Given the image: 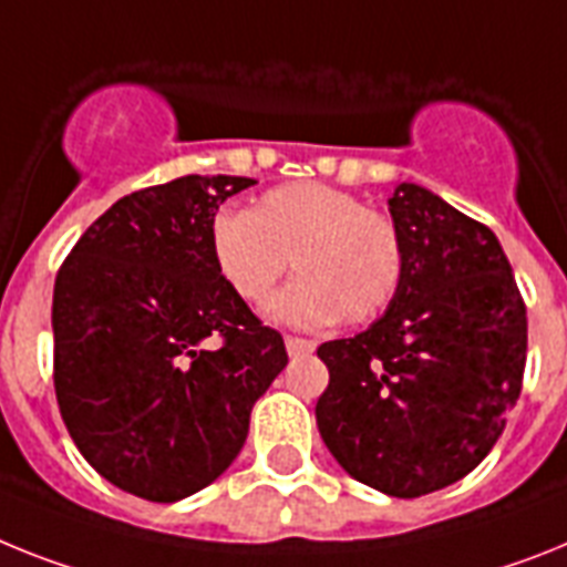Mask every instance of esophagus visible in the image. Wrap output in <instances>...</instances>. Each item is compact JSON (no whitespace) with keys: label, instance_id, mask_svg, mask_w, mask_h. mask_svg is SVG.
Wrapping results in <instances>:
<instances>
[{"label":"esophagus","instance_id":"34e87169","mask_svg":"<svg viewBox=\"0 0 567 567\" xmlns=\"http://www.w3.org/2000/svg\"><path fill=\"white\" fill-rule=\"evenodd\" d=\"M285 349H288V354H311L313 349H317V342L313 340H302V337H285Z\"/></svg>","mask_w":567,"mask_h":567}]
</instances>
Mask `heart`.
Masks as SVG:
<instances>
[{
	"mask_svg": "<svg viewBox=\"0 0 567 567\" xmlns=\"http://www.w3.org/2000/svg\"><path fill=\"white\" fill-rule=\"evenodd\" d=\"M218 276L250 308L268 306L293 259L297 282L274 302V317L302 328L334 320L369 322L386 311L403 279L401 230L357 195L317 181L265 193L250 216L213 221Z\"/></svg>",
	"mask_w": 567,
	"mask_h": 567,
	"instance_id": "heart-1",
	"label": "heart"
}]
</instances>
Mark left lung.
I'll list each match as a JSON object with an SVG mask.
<instances>
[{"label":"left lung","instance_id":"obj_1","mask_svg":"<svg viewBox=\"0 0 567 567\" xmlns=\"http://www.w3.org/2000/svg\"><path fill=\"white\" fill-rule=\"evenodd\" d=\"M403 279L380 320L322 342L317 426L351 478L417 498L473 473L522 392L527 311L496 233L417 184L389 198Z\"/></svg>","mask_w":567,"mask_h":567}]
</instances>
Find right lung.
<instances>
[{
  "label": "right lung",
  "instance_id": "add662e5",
  "mask_svg": "<svg viewBox=\"0 0 567 567\" xmlns=\"http://www.w3.org/2000/svg\"><path fill=\"white\" fill-rule=\"evenodd\" d=\"M254 184L184 175L123 195L56 274L60 415L83 458L146 502L216 482L288 365L282 334L227 288L210 250L218 207Z\"/></svg>",
  "mask_w": 567,
  "mask_h": 567
}]
</instances>
